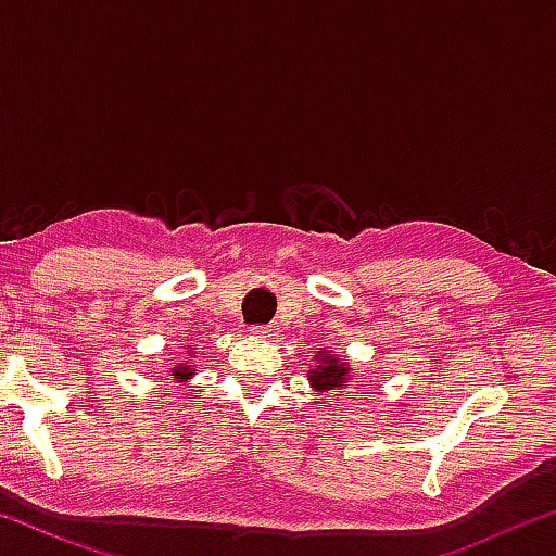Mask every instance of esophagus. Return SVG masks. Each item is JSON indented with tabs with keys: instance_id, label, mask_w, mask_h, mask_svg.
Segmentation results:
<instances>
[{
	"instance_id": "esophagus-1",
	"label": "esophagus",
	"mask_w": 556,
	"mask_h": 556,
	"mask_svg": "<svg viewBox=\"0 0 556 556\" xmlns=\"http://www.w3.org/2000/svg\"><path fill=\"white\" fill-rule=\"evenodd\" d=\"M252 336H260V338L271 336V328L269 326H252Z\"/></svg>"
}]
</instances>
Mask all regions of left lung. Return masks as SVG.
Masks as SVG:
<instances>
[{"label": "left lung", "mask_w": 556, "mask_h": 556, "mask_svg": "<svg viewBox=\"0 0 556 556\" xmlns=\"http://www.w3.org/2000/svg\"><path fill=\"white\" fill-rule=\"evenodd\" d=\"M316 361H318L316 368L308 370V382H312V388L316 392H336V390H341L348 380H351V375H348V370L351 368H345V363L341 361V357H333L331 353L321 348L316 355ZM348 397H351V394H348Z\"/></svg>", "instance_id": "left-lung-1"}]
</instances>
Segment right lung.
I'll return each mask as SVG.
<instances>
[{
	"label": "right lung",
	"mask_w": 556,
	"mask_h": 556,
	"mask_svg": "<svg viewBox=\"0 0 556 556\" xmlns=\"http://www.w3.org/2000/svg\"><path fill=\"white\" fill-rule=\"evenodd\" d=\"M172 372H174V378H176L178 382H186V380H191V375H193L195 370H193V365L181 363V365H176V368H174Z\"/></svg>",
	"instance_id": "add662e5"
}]
</instances>
